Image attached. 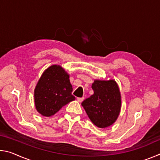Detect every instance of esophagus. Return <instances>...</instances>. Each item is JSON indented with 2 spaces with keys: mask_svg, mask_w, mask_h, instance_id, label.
<instances>
[{
  "mask_svg": "<svg viewBox=\"0 0 160 160\" xmlns=\"http://www.w3.org/2000/svg\"><path fill=\"white\" fill-rule=\"evenodd\" d=\"M83 99H84V97H78L77 98L78 102H82L83 101Z\"/></svg>",
  "mask_w": 160,
  "mask_h": 160,
  "instance_id": "obj_1",
  "label": "esophagus"
}]
</instances>
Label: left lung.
<instances>
[{
	"mask_svg": "<svg viewBox=\"0 0 160 160\" xmlns=\"http://www.w3.org/2000/svg\"><path fill=\"white\" fill-rule=\"evenodd\" d=\"M92 88L94 94L82 102L92 122L99 128H107L115 122L121 106V94L115 80H96Z\"/></svg>",
	"mask_w": 160,
	"mask_h": 160,
	"instance_id": "obj_1",
	"label": "left lung"
}]
</instances>
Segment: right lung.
Listing matches in <instances>:
<instances>
[{"mask_svg":"<svg viewBox=\"0 0 160 160\" xmlns=\"http://www.w3.org/2000/svg\"><path fill=\"white\" fill-rule=\"evenodd\" d=\"M69 75L60 66L53 65L45 70L34 90L36 109L44 116H51L62 107L75 100Z\"/></svg>","mask_w":160,"mask_h":160,"instance_id":"right-lung-1","label":"right lung"}]
</instances>
